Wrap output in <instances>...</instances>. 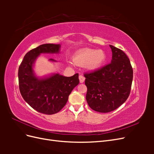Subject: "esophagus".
<instances>
[{"mask_svg":"<svg viewBox=\"0 0 154 154\" xmlns=\"http://www.w3.org/2000/svg\"><path fill=\"white\" fill-rule=\"evenodd\" d=\"M79 80H80V83H83V82H84L85 80V78L83 75H80V76H79Z\"/></svg>","mask_w":154,"mask_h":154,"instance_id":"esophagus-1","label":"esophagus"}]
</instances>
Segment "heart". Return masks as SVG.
Here are the masks:
<instances>
[{
  "mask_svg": "<svg viewBox=\"0 0 154 154\" xmlns=\"http://www.w3.org/2000/svg\"><path fill=\"white\" fill-rule=\"evenodd\" d=\"M106 58V54L103 51L87 48L77 51L73 57V61L78 66L86 64L88 69L94 70L101 67Z\"/></svg>",
  "mask_w": 154,
  "mask_h": 154,
  "instance_id": "obj_1",
  "label": "heart"
}]
</instances>
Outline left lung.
<instances>
[{
	"label": "left lung",
	"instance_id": "left-lung-1",
	"mask_svg": "<svg viewBox=\"0 0 154 154\" xmlns=\"http://www.w3.org/2000/svg\"><path fill=\"white\" fill-rule=\"evenodd\" d=\"M111 63L85 73L86 100L91 108L106 113L118 109L128 97L133 80L130 60L122 50L110 45Z\"/></svg>",
	"mask_w": 154,
	"mask_h": 154
}]
</instances>
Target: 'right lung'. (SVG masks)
<instances>
[{"label":"right lung","instance_id":"obj_1","mask_svg":"<svg viewBox=\"0 0 154 154\" xmlns=\"http://www.w3.org/2000/svg\"><path fill=\"white\" fill-rule=\"evenodd\" d=\"M60 48V44L40 45L26 54L18 68V85L22 97L32 109L45 114L61 110L73 88L80 83L78 73L71 77L54 74L43 79L35 75L32 66L36 58L42 53H58Z\"/></svg>","mask_w":154,"mask_h":154}]
</instances>
